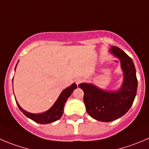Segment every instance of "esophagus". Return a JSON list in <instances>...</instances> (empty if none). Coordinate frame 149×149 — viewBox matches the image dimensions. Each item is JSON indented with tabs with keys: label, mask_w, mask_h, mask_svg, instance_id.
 I'll use <instances>...</instances> for the list:
<instances>
[{
	"label": "esophagus",
	"mask_w": 149,
	"mask_h": 149,
	"mask_svg": "<svg viewBox=\"0 0 149 149\" xmlns=\"http://www.w3.org/2000/svg\"><path fill=\"white\" fill-rule=\"evenodd\" d=\"M83 81V78H77L75 80V82H76V83H77V85H79L80 83H82Z\"/></svg>",
	"instance_id": "obj_1"
}]
</instances>
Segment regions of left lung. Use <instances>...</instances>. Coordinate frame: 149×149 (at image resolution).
I'll list each match as a JSON object with an SVG mask.
<instances>
[{
    "instance_id": "obj_1",
    "label": "left lung",
    "mask_w": 149,
    "mask_h": 149,
    "mask_svg": "<svg viewBox=\"0 0 149 149\" xmlns=\"http://www.w3.org/2000/svg\"><path fill=\"white\" fill-rule=\"evenodd\" d=\"M110 52L119 59L122 69L123 83L118 90L106 91L92 83H80L84 92L86 111L93 118L103 122L115 121L127 113L131 107L137 88L136 70L130 56L117 47H112Z\"/></svg>"
}]
</instances>
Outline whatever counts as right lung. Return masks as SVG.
Instances as JSON below:
<instances>
[{
  "label": "right lung",
  "instance_id": "1",
  "mask_svg": "<svg viewBox=\"0 0 149 149\" xmlns=\"http://www.w3.org/2000/svg\"><path fill=\"white\" fill-rule=\"evenodd\" d=\"M18 63V62H17ZM17 65L15 66V71L16 70ZM77 88V85L74 83L71 85L70 86L65 88L64 90L62 91L61 94L59 95L58 98L56 101V102L53 104V105L50 107L48 110L42 113H31L29 112H27L24 109L19 106V103L17 102V104L19 110L24 113L25 116H26L28 118H31V120H33L35 122L38 123V124H49V123H52L54 121H57L59 118L61 117L62 114L63 113V107H64L65 103L67 101L68 98L71 96L72 92L74 91V89Z\"/></svg>",
  "mask_w": 149,
  "mask_h": 149
}]
</instances>
